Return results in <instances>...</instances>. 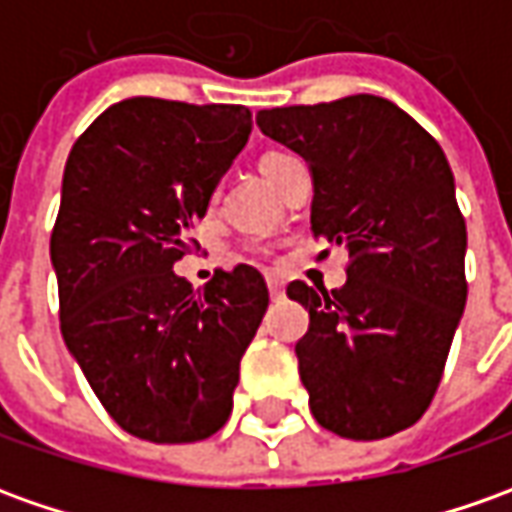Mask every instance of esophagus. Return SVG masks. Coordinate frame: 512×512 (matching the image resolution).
I'll use <instances>...</instances> for the list:
<instances>
[{
  "mask_svg": "<svg viewBox=\"0 0 512 512\" xmlns=\"http://www.w3.org/2000/svg\"><path fill=\"white\" fill-rule=\"evenodd\" d=\"M269 294H271V300H283V283L280 280H274V277H269Z\"/></svg>",
  "mask_w": 512,
  "mask_h": 512,
  "instance_id": "obj_1",
  "label": "esophagus"
}]
</instances>
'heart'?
Here are the masks:
<instances>
[{
  "mask_svg": "<svg viewBox=\"0 0 512 512\" xmlns=\"http://www.w3.org/2000/svg\"><path fill=\"white\" fill-rule=\"evenodd\" d=\"M294 156L288 154H266L263 159H260V173L266 176V182L274 187V182H277V176H280V170L291 162Z\"/></svg>",
  "mask_w": 512,
  "mask_h": 512,
  "instance_id": "1",
  "label": "heart"
}]
</instances>
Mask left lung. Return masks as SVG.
I'll list each match as a JSON object with an SVG mask.
<instances>
[{
  "label": "left lung",
  "mask_w": 512,
  "mask_h": 512,
  "mask_svg": "<svg viewBox=\"0 0 512 512\" xmlns=\"http://www.w3.org/2000/svg\"><path fill=\"white\" fill-rule=\"evenodd\" d=\"M311 168L314 238L350 255L342 288H285L311 316L300 378L322 429L381 440L420 420L465 311V221L423 125L375 95L257 111Z\"/></svg>",
  "instance_id": "8db88e82"
}]
</instances>
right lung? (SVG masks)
<instances>
[{"instance_id":"obj_1","label":"right lung","mask_w":512,"mask_h":512,"mask_svg":"<svg viewBox=\"0 0 512 512\" xmlns=\"http://www.w3.org/2000/svg\"><path fill=\"white\" fill-rule=\"evenodd\" d=\"M252 131L246 106L131 97L72 145L50 238L61 333L114 423L196 443L232 412L241 358L269 308L252 266L193 288L173 263Z\"/></svg>"}]
</instances>
